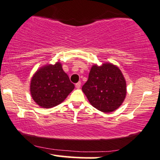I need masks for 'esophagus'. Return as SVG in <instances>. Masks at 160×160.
Here are the masks:
<instances>
[{
  "mask_svg": "<svg viewBox=\"0 0 160 160\" xmlns=\"http://www.w3.org/2000/svg\"><path fill=\"white\" fill-rule=\"evenodd\" d=\"M80 86H81V82H77V83L75 84V86H76L77 89H80Z\"/></svg>",
  "mask_w": 160,
  "mask_h": 160,
  "instance_id": "esophagus-1",
  "label": "esophagus"
}]
</instances>
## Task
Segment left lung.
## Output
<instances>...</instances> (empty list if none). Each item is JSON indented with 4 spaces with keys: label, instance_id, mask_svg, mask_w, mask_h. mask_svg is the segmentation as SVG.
Wrapping results in <instances>:
<instances>
[{
    "label": "left lung",
    "instance_id": "8db88e82",
    "mask_svg": "<svg viewBox=\"0 0 160 160\" xmlns=\"http://www.w3.org/2000/svg\"><path fill=\"white\" fill-rule=\"evenodd\" d=\"M82 90L93 107L110 113L117 109L126 95V83L118 67L111 63L93 65Z\"/></svg>",
    "mask_w": 160,
    "mask_h": 160
}]
</instances>
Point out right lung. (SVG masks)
<instances>
[{
  "instance_id": "1",
  "label": "right lung",
  "mask_w": 160,
  "mask_h": 160,
  "mask_svg": "<svg viewBox=\"0 0 160 160\" xmlns=\"http://www.w3.org/2000/svg\"><path fill=\"white\" fill-rule=\"evenodd\" d=\"M74 89V85L59 62L40 68L33 76L30 86L32 98L43 108L61 104Z\"/></svg>"
}]
</instances>
